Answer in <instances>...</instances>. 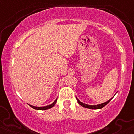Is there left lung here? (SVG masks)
<instances>
[{
    "instance_id": "1",
    "label": "left lung",
    "mask_w": 134,
    "mask_h": 134,
    "mask_svg": "<svg viewBox=\"0 0 134 134\" xmlns=\"http://www.w3.org/2000/svg\"><path fill=\"white\" fill-rule=\"evenodd\" d=\"M112 98H111V99H109V100L107 101V102L103 103H101V104H97V105H90V104H85V103H83L82 102L80 101L79 99H78V98L76 97V99H77V103L80 104V105H81V106H82V107H84V108H86L94 109V110H98V109H101V108H103L104 106L107 105V104L108 103L110 102V101L111 100Z\"/></svg>"
}]
</instances>
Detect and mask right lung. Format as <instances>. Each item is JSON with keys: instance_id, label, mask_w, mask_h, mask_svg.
Masks as SVG:
<instances>
[{"instance_id": "add662e5", "label": "right lung", "mask_w": 134, "mask_h": 134, "mask_svg": "<svg viewBox=\"0 0 134 134\" xmlns=\"http://www.w3.org/2000/svg\"><path fill=\"white\" fill-rule=\"evenodd\" d=\"M57 98L56 99H55V101L53 103H52L51 104H50V105H47V106H45V107H35V106H32L31 105V104H29V105L31 107H32L33 108L35 109V110H48V109H50L51 108L53 107V106L55 105V103H56L57 102Z\"/></svg>"}]
</instances>
